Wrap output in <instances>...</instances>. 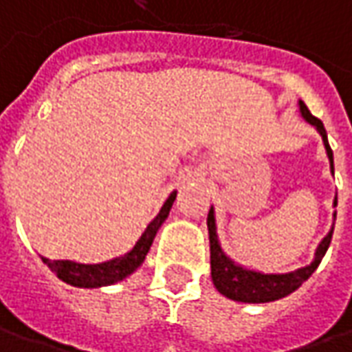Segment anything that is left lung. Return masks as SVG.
Masks as SVG:
<instances>
[{
  "instance_id": "obj_1",
  "label": "left lung",
  "mask_w": 352,
  "mask_h": 352,
  "mask_svg": "<svg viewBox=\"0 0 352 352\" xmlns=\"http://www.w3.org/2000/svg\"><path fill=\"white\" fill-rule=\"evenodd\" d=\"M300 113L304 117L309 125L318 129V133L321 135V141L325 146V153L329 158V168L331 174L335 172L333 168V151L327 141V131L323 127V123L319 121L318 117H314L309 113L307 105L304 102H300ZM337 206V197L333 201V208ZM337 217V213H333V219ZM335 225V223H333ZM208 231H210V252H211V280L213 286L217 288L219 294H223L225 298L235 300V302H245V304H266V302H274L280 298H286L288 294L296 292L307 278L316 272V268L321 263V258L325 256V252L329 249L333 236V227L327 235L321 239V243L316 249V256L314 261L307 266H300L296 270L290 272H274V274H264L258 270H250L245 268L241 264H236L231 256L225 254V250L221 249L219 236H217V225H215V210L211 208L208 213Z\"/></svg>"
}]
</instances>
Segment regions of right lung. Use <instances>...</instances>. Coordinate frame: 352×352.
<instances>
[{
  "label": "right lung",
  "mask_w": 352,
  "mask_h": 352,
  "mask_svg": "<svg viewBox=\"0 0 352 352\" xmlns=\"http://www.w3.org/2000/svg\"><path fill=\"white\" fill-rule=\"evenodd\" d=\"M176 199V192H172L168 199L164 201V206L160 208L158 215L151 223L146 225L144 233L141 239L135 243V247L129 250L127 254L117 256L111 261H105L100 264H82L74 261H48L43 256V263L48 264V268L60 278L62 282L76 286V288H102V286H111L119 280L127 278L133 274L144 261L146 252L151 249L153 241H155L156 231L160 229V225L166 221L172 204Z\"/></svg>",
  "instance_id": "right-lung-1"
}]
</instances>
